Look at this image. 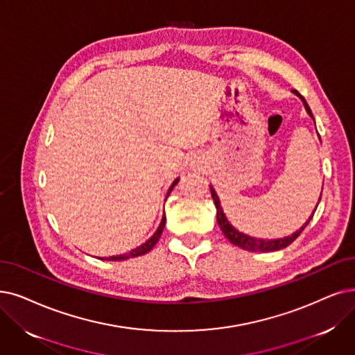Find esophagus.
I'll return each instance as SVG.
<instances>
[{"instance_id": "obj_1", "label": "esophagus", "mask_w": 355, "mask_h": 355, "mask_svg": "<svg viewBox=\"0 0 355 355\" xmlns=\"http://www.w3.org/2000/svg\"><path fill=\"white\" fill-rule=\"evenodd\" d=\"M192 166H193V167H198V166H200V162H198V160H193V162H192Z\"/></svg>"}]
</instances>
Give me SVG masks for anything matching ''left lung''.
Masks as SVG:
<instances>
[{
  "label": "left lung",
  "instance_id": "obj_1",
  "mask_svg": "<svg viewBox=\"0 0 355 355\" xmlns=\"http://www.w3.org/2000/svg\"><path fill=\"white\" fill-rule=\"evenodd\" d=\"M293 93L302 98V102H303V105H304L307 113H309V115H310L311 118H313V113H311V110H310L307 102L304 101V97H303L299 92H297V90H293ZM209 189H211L212 200H214V204H216V208H217V223H218V225H220V229H221L223 234H224L227 239H229V242L233 243L234 246H239L240 249H245V250H249V252H274V250H279V249L287 248L288 245H291V243L294 242V240H295L297 237H299V236L302 234V232L306 229V225L310 223L311 218H313V214H315V212H313V214H311V216L309 217V220L304 223V225L300 227V229L297 230L295 233H293L291 236L282 237V239H274V240H265V239L250 237V236H248V234H243V233H240L239 230H236L234 227L229 223V220H227L225 216H224L223 208H221V205H220V200H218V196H217L214 188L209 187ZM320 196H322V195H320ZM316 208H318V207H316ZM315 211H316V209H315Z\"/></svg>",
  "mask_w": 355,
  "mask_h": 355
}]
</instances>
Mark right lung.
<instances>
[{
	"mask_svg": "<svg viewBox=\"0 0 355 355\" xmlns=\"http://www.w3.org/2000/svg\"><path fill=\"white\" fill-rule=\"evenodd\" d=\"M178 182H179V179H176L173 183H172V187L168 188V191H167V195L173 191V188L178 185ZM164 224H166V216H163V218H162V223H160V225H159V229H157V232H155L146 243H143L141 246H138V248H135V249H132L131 252H128V253H123V254H118V257H109V258H105L106 261H125V259H130V258H137V257H141V254H146V253H148L154 246H155V243L159 242V239H160V236H162V233H163V229H164ZM101 259H103V258H101ZM103 259V261H105Z\"/></svg>",
	"mask_w": 355,
	"mask_h": 355,
	"instance_id": "1",
	"label": "right lung"
}]
</instances>
